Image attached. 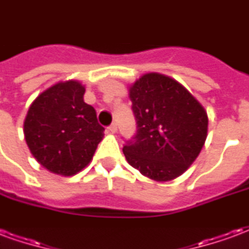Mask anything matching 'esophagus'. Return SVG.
<instances>
[{
  "label": "esophagus",
  "instance_id": "34e87169",
  "mask_svg": "<svg viewBox=\"0 0 249 249\" xmlns=\"http://www.w3.org/2000/svg\"><path fill=\"white\" fill-rule=\"evenodd\" d=\"M108 130L110 132V133H116V132H117V124H116V123H113V124L109 125Z\"/></svg>",
  "mask_w": 249,
  "mask_h": 249
}]
</instances>
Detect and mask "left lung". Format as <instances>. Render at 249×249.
Here are the masks:
<instances>
[{
  "instance_id": "1",
  "label": "left lung",
  "mask_w": 249,
  "mask_h": 249,
  "mask_svg": "<svg viewBox=\"0 0 249 249\" xmlns=\"http://www.w3.org/2000/svg\"><path fill=\"white\" fill-rule=\"evenodd\" d=\"M129 98L137 132L123 148L126 161L156 181L178 178L205 142V109L181 84L159 73L139 78Z\"/></svg>"
}]
</instances>
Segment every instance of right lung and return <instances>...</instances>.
<instances>
[{"label": "right lung", "instance_id": "1", "mask_svg": "<svg viewBox=\"0 0 249 249\" xmlns=\"http://www.w3.org/2000/svg\"><path fill=\"white\" fill-rule=\"evenodd\" d=\"M85 88L74 80L58 82L30 105L24 135L32 155L48 171L73 176L92 160L104 126L84 101Z\"/></svg>", "mask_w": 249, "mask_h": 249}]
</instances>
